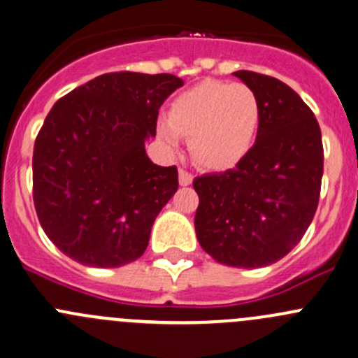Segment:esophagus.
<instances>
[{
  "label": "esophagus",
  "mask_w": 358,
  "mask_h": 358,
  "mask_svg": "<svg viewBox=\"0 0 358 358\" xmlns=\"http://www.w3.org/2000/svg\"><path fill=\"white\" fill-rule=\"evenodd\" d=\"M178 180H180V185L187 187V185H190V183H192L194 176H192V173H189V171H187V169H180V171H178Z\"/></svg>",
  "instance_id": "esophagus-1"
}]
</instances>
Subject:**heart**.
<instances>
[{
  "mask_svg": "<svg viewBox=\"0 0 358 358\" xmlns=\"http://www.w3.org/2000/svg\"><path fill=\"white\" fill-rule=\"evenodd\" d=\"M259 122L262 106L249 86L204 81L173 100L169 117H159L157 133L169 145H176L187 135L197 164L227 169L249 152Z\"/></svg>",
  "mask_w": 358,
  "mask_h": 358,
  "instance_id": "heart-1",
  "label": "heart"
}]
</instances>
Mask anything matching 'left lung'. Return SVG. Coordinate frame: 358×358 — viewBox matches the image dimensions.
Listing matches in <instances>:
<instances>
[{
    "label": "left lung",
    "instance_id": "left-lung-1",
    "mask_svg": "<svg viewBox=\"0 0 358 358\" xmlns=\"http://www.w3.org/2000/svg\"><path fill=\"white\" fill-rule=\"evenodd\" d=\"M234 76L256 93L262 122L234 169L194 178L196 234L218 263L272 265L305 236L317 211L324 147L312 109L286 83L252 71Z\"/></svg>",
    "mask_w": 358,
    "mask_h": 358
}]
</instances>
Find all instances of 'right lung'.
Returning a JSON list of instances; mask_svg holds the SVG:
<instances>
[{
	"mask_svg": "<svg viewBox=\"0 0 358 358\" xmlns=\"http://www.w3.org/2000/svg\"><path fill=\"white\" fill-rule=\"evenodd\" d=\"M183 85L173 74L109 72L57 100L32 154L39 223L64 255L100 268L135 262L178 189L176 166L145 154L159 109Z\"/></svg>",
	"mask_w": 358,
	"mask_h": 358,
	"instance_id": "obj_1",
	"label": "right lung"
}]
</instances>
